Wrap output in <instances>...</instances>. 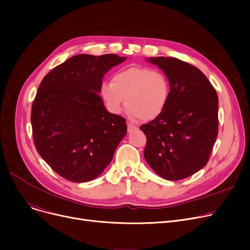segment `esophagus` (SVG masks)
I'll list each match as a JSON object with an SVG mask.
<instances>
[{
    "instance_id": "1",
    "label": "esophagus",
    "mask_w": 250,
    "mask_h": 250,
    "mask_svg": "<svg viewBox=\"0 0 250 250\" xmlns=\"http://www.w3.org/2000/svg\"><path fill=\"white\" fill-rule=\"evenodd\" d=\"M138 129V126L133 125V124H127V132L128 133H133L135 130Z\"/></svg>"
}]
</instances>
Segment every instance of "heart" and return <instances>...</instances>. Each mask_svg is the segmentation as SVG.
I'll return each instance as SVG.
<instances>
[{
	"instance_id": "obj_1",
	"label": "heart",
	"mask_w": 250,
	"mask_h": 250,
	"mask_svg": "<svg viewBox=\"0 0 250 250\" xmlns=\"http://www.w3.org/2000/svg\"><path fill=\"white\" fill-rule=\"evenodd\" d=\"M99 92L111 113H122L126 103L133 118L152 121L166 108L170 84L163 73L133 65L115 72L112 81H103Z\"/></svg>"
}]
</instances>
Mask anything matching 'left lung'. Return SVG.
Instances as JSON below:
<instances>
[{
    "label": "left lung",
    "mask_w": 250,
    "mask_h": 250,
    "mask_svg": "<svg viewBox=\"0 0 250 250\" xmlns=\"http://www.w3.org/2000/svg\"><path fill=\"white\" fill-rule=\"evenodd\" d=\"M170 84L164 111L141 125L147 137L145 160L167 180H180L206 166L218 136V95L203 72L175 58L146 59Z\"/></svg>",
    "instance_id": "left-lung-1"
}]
</instances>
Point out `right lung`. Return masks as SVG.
Listing matches in <instances>:
<instances>
[{"instance_id": "1", "label": "right lung", "mask_w": 250, "mask_h": 250, "mask_svg": "<svg viewBox=\"0 0 250 250\" xmlns=\"http://www.w3.org/2000/svg\"><path fill=\"white\" fill-rule=\"evenodd\" d=\"M125 57L81 54L51 70L31 109L34 145L62 177L87 182L111 162L126 135L124 117L108 112L99 96L102 79Z\"/></svg>"}]
</instances>
